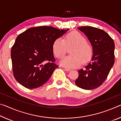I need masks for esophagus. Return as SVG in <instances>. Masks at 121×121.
Instances as JSON below:
<instances>
[{
	"instance_id": "1",
	"label": "esophagus",
	"mask_w": 121,
	"mask_h": 121,
	"mask_svg": "<svg viewBox=\"0 0 121 121\" xmlns=\"http://www.w3.org/2000/svg\"><path fill=\"white\" fill-rule=\"evenodd\" d=\"M64 68H65V70H66V72H69V71L71 70V69L69 68H66V67H65Z\"/></svg>"
}]
</instances>
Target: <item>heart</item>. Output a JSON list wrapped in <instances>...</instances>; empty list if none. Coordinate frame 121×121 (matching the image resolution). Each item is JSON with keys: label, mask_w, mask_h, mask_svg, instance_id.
<instances>
[{"label": "heart", "mask_w": 121, "mask_h": 121, "mask_svg": "<svg viewBox=\"0 0 121 121\" xmlns=\"http://www.w3.org/2000/svg\"><path fill=\"white\" fill-rule=\"evenodd\" d=\"M73 46L70 55L65 56L60 61V64L68 68H75L91 60L93 49L87 43L86 38L78 32H72L65 36L64 39L57 38L54 41L52 49L57 58L61 59L66 53L67 48Z\"/></svg>", "instance_id": "1"}]
</instances>
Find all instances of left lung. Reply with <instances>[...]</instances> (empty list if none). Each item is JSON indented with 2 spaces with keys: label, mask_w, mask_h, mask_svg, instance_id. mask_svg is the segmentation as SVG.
<instances>
[{
  "label": "left lung",
  "mask_w": 121,
  "mask_h": 121,
  "mask_svg": "<svg viewBox=\"0 0 121 121\" xmlns=\"http://www.w3.org/2000/svg\"><path fill=\"white\" fill-rule=\"evenodd\" d=\"M87 36L93 47L91 61L85 68L78 70L76 85L82 89H95L103 83L114 64L115 43L103 30L91 26L78 28Z\"/></svg>",
  "instance_id": "left-lung-1"
}]
</instances>
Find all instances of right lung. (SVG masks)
Instances as JSON below:
<instances>
[{
    "label": "right lung",
    "mask_w": 121,
    "mask_h": 121,
    "mask_svg": "<svg viewBox=\"0 0 121 121\" xmlns=\"http://www.w3.org/2000/svg\"><path fill=\"white\" fill-rule=\"evenodd\" d=\"M69 29L51 26L32 27L19 34L11 49L13 75L28 89L39 87L49 79L57 66L54 62V41Z\"/></svg>",
    "instance_id": "1"
}]
</instances>
